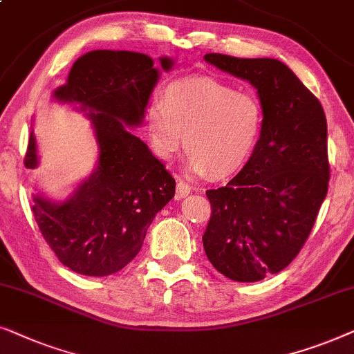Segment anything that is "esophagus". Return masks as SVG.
I'll list each match as a JSON object with an SVG mask.
<instances>
[{
    "label": "esophagus",
    "mask_w": 354,
    "mask_h": 354,
    "mask_svg": "<svg viewBox=\"0 0 354 354\" xmlns=\"http://www.w3.org/2000/svg\"><path fill=\"white\" fill-rule=\"evenodd\" d=\"M190 192H192V187L188 185L187 182H183V180H178L177 182L176 198H178V200H182V198H185V196L190 195Z\"/></svg>",
    "instance_id": "esophagus-1"
}]
</instances>
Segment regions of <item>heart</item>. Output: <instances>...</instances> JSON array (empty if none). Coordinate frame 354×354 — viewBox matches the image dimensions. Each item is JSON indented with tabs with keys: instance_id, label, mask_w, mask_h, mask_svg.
<instances>
[{
	"instance_id": "b5f03b06",
	"label": "heart",
	"mask_w": 354,
	"mask_h": 354,
	"mask_svg": "<svg viewBox=\"0 0 354 354\" xmlns=\"http://www.w3.org/2000/svg\"><path fill=\"white\" fill-rule=\"evenodd\" d=\"M153 147L171 159L185 133L187 171L203 177L230 176L243 167L263 127V109L251 93L214 79H185L166 86L148 109Z\"/></svg>"
}]
</instances>
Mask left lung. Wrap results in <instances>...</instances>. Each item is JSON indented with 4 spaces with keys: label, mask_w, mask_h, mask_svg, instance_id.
I'll return each instance as SVG.
<instances>
[{
    "label": "left lung",
    "mask_w": 354,
    "mask_h": 354,
    "mask_svg": "<svg viewBox=\"0 0 354 354\" xmlns=\"http://www.w3.org/2000/svg\"><path fill=\"white\" fill-rule=\"evenodd\" d=\"M205 61L258 90L263 127L243 169L225 187L206 192L211 219L203 246L225 277L258 282L297 258L326 200V114L277 59L209 53Z\"/></svg>",
    "instance_id": "1"
}]
</instances>
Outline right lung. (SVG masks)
I'll return each instance as SVG.
<instances>
[{
	"label": "right lung",
	"instance_id": "add662e5",
	"mask_svg": "<svg viewBox=\"0 0 354 354\" xmlns=\"http://www.w3.org/2000/svg\"><path fill=\"white\" fill-rule=\"evenodd\" d=\"M171 71V57H159ZM161 71L143 53L95 50L74 62L53 98L74 104L90 120L98 145L93 172L66 200L33 195V216L57 259L82 275L104 277L125 268L142 250L154 216L176 193V180L148 145L129 127L143 124ZM33 130L24 164L35 169Z\"/></svg>",
	"mask_w": 354,
	"mask_h": 354
}]
</instances>
